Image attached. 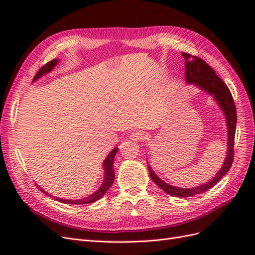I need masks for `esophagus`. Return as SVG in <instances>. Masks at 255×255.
<instances>
[{
    "label": "esophagus",
    "instance_id": "1",
    "mask_svg": "<svg viewBox=\"0 0 255 255\" xmlns=\"http://www.w3.org/2000/svg\"><path fill=\"white\" fill-rule=\"evenodd\" d=\"M145 137L146 135L144 132H142V130H134V132L130 133L129 139L134 141H141V140H144Z\"/></svg>",
    "mask_w": 255,
    "mask_h": 255
}]
</instances>
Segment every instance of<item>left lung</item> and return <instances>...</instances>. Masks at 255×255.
Returning <instances> with one entry per match:
<instances>
[{"label":"left lung","instance_id":"8db88e82","mask_svg":"<svg viewBox=\"0 0 255 255\" xmlns=\"http://www.w3.org/2000/svg\"><path fill=\"white\" fill-rule=\"evenodd\" d=\"M182 55L185 59V81H186L188 85H195L197 88L201 89L202 91L206 92L207 95L213 97L216 103H217L221 109V112L225 115L228 128V145L225 161H223V164L217 174H216L212 180L207 181L205 184L198 185L196 187L190 188L172 186V185L159 179L157 174L154 172V170L151 168V166L148 164L151 179L160 189H163L167 194L174 197L187 198L197 196L199 194L207 191L208 189H211L230 170V168L233 163V148L237 115L233 98L228 86L223 83V81L219 76L216 75L213 69L208 66L204 60L197 56H191L187 53H182Z\"/></svg>","mask_w":255,"mask_h":255}]
</instances>
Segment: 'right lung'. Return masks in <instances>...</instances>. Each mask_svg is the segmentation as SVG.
I'll list each match as a JSON object with an SVG mask.
<instances>
[{
	"mask_svg": "<svg viewBox=\"0 0 255 255\" xmlns=\"http://www.w3.org/2000/svg\"><path fill=\"white\" fill-rule=\"evenodd\" d=\"M59 63V59L55 58L51 60L50 63H48L47 65H44L39 71L37 72V74L35 75L34 78V82L39 80L41 76H44L45 74L50 73L54 68H55V66ZM118 152V148H114L109 155L106 156V158L104 159L103 161V169H104V177H103V182L101 184V186L99 187V189H97L94 194H91L87 197L85 198H82V199H76V200H68V199H63V198H59V197H54L53 195L49 194L48 191H45L44 189H42L39 185H37L38 188H39L43 194H45L47 196L53 198L57 200L58 202H61V203H66V204H88V203H94L96 201H98L99 199H101L105 194L106 191L109 190L112 186V184L114 183V180H115V172H114V159H115V156L116 154H117Z\"/></svg>",
	"mask_w": 255,
	"mask_h": 255,
	"instance_id": "add662e5",
	"label": "right lung"
}]
</instances>
